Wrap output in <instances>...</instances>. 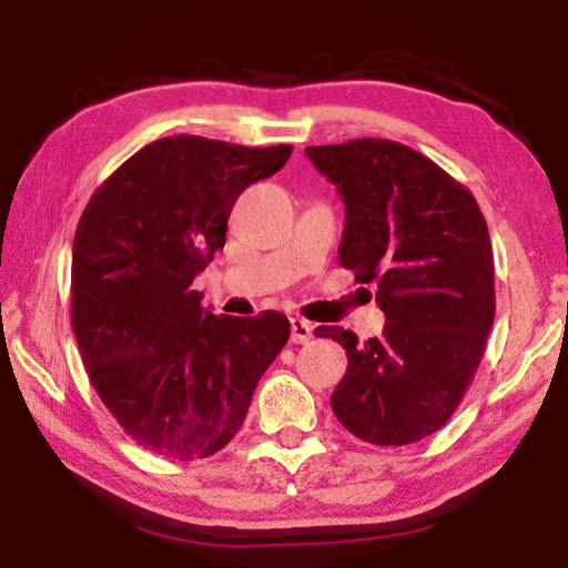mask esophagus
<instances>
[{
  "instance_id": "esophagus-1",
  "label": "esophagus",
  "mask_w": 568,
  "mask_h": 568,
  "mask_svg": "<svg viewBox=\"0 0 568 568\" xmlns=\"http://www.w3.org/2000/svg\"><path fill=\"white\" fill-rule=\"evenodd\" d=\"M314 338V326L304 318H292V343H308Z\"/></svg>"
}]
</instances>
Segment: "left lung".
I'll return each mask as SVG.
<instances>
[{"label":"left lung","mask_w":568,"mask_h":568,"mask_svg":"<svg viewBox=\"0 0 568 568\" xmlns=\"http://www.w3.org/2000/svg\"><path fill=\"white\" fill-rule=\"evenodd\" d=\"M345 203L338 262L377 286L379 338L318 326L348 355L333 389L338 422L375 446H407L450 419L495 318L488 223L473 193L389 139L306 146Z\"/></svg>","instance_id":"obj_1"}]
</instances>
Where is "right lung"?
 <instances>
[{"instance_id":"add662e5","label":"right lung","mask_w":568,"mask_h":568,"mask_svg":"<svg viewBox=\"0 0 568 568\" xmlns=\"http://www.w3.org/2000/svg\"><path fill=\"white\" fill-rule=\"evenodd\" d=\"M288 156V144L164 136L126 159L80 215L71 267L78 348L110 414L152 454L193 460L227 446L288 341L276 311L215 316L191 288L225 247L237 195Z\"/></svg>"}]
</instances>
